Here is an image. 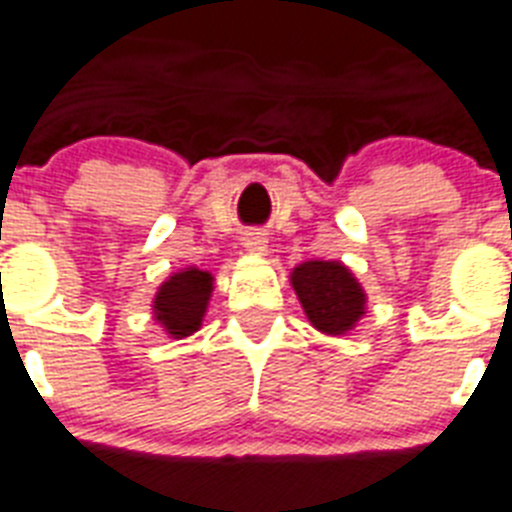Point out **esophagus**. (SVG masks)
I'll return each mask as SVG.
<instances>
[{
    "label": "esophagus",
    "mask_w": 512,
    "mask_h": 512,
    "mask_svg": "<svg viewBox=\"0 0 512 512\" xmlns=\"http://www.w3.org/2000/svg\"><path fill=\"white\" fill-rule=\"evenodd\" d=\"M243 246H246V251L264 256V253H266V238L261 235V232H248V238H246V243H243Z\"/></svg>",
    "instance_id": "obj_1"
}]
</instances>
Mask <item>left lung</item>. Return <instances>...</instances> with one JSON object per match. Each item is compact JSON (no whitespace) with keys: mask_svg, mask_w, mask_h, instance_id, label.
Listing matches in <instances>:
<instances>
[{"mask_svg":"<svg viewBox=\"0 0 512 512\" xmlns=\"http://www.w3.org/2000/svg\"><path fill=\"white\" fill-rule=\"evenodd\" d=\"M290 285L322 335H348L366 314V290L342 261H303L290 272Z\"/></svg>","mask_w":512,"mask_h":512,"instance_id":"1","label":"left lung"}]
</instances>
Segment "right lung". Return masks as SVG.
I'll return each instance as SVG.
<instances>
[{"label":"right lung","instance_id":"add662e5","mask_svg":"<svg viewBox=\"0 0 512 512\" xmlns=\"http://www.w3.org/2000/svg\"><path fill=\"white\" fill-rule=\"evenodd\" d=\"M211 290H214V277L198 266H185L180 272L170 274L151 301L154 322L162 324L164 332L175 340L190 337L204 324Z\"/></svg>","mask_w":512,"mask_h":512}]
</instances>
